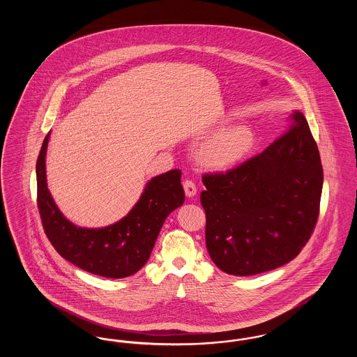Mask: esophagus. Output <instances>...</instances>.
Wrapping results in <instances>:
<instances>
[{
  "instance_id": "34e87169",
  "label": "esophagus",
  "mask_w": 357,
  "mask_h": 357,
  "mask_svg": "<svg viewBox=\"0 0 357 357\" xmlns=\"http://www.w3.org/2000/svg\"><path fill=\"white\" fill-rule=\"evenodd\" d=\"M183 188H185V192H186V195L188 198H192V197L197 194V186H195V183H194L192 181H190V179H186V181L183 182Z\"/></svg>"
}]
</instances>
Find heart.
Listing matches in <instances>:
<instances>
[{
	"label": "heart",
	"instance_id": "obj_1",
	"mask_svg": "<svg viewBox=\"0 0 357 357\" xmlns=\"http://www.w3.org/2000/svg\"><path fill=\"white\" fill-rule=\"evenodd\" d=\"M253 144L255 136L249 128L234 127L206 143L199 151V162L208 169H226L246 156Z\"/></svg>",
	"mask_w": 357,
	"mask_h": 357
}]
</instances>
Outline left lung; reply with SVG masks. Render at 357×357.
Segmentation results:
<instances>
[{
  "mask_svg": "<svg viewBox=\"0 0 357 357\" xmlns=\"http://www.w3.org/2000/svg\"><path fill=\"white\" fill-rule=\"evenodd\" d=\"M323 165L301 112L262 153L227 171L204 172L206 248L222 272L253 275L294 259L316 227Z\"/></svg>",
  "mask_w": 357,
  "mask_h": 357,
  "instance_id": "1",
  "label": "left lung"
}]
</instances>
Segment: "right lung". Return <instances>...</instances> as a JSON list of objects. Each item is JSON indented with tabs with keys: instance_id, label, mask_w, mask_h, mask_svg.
<instances>
[{
	"instance_id": "add662e5",
	"label": "right lung",
	"mask_w": 357,
	"mask_h": 357,
	"mask_svg": "<svg viewBox=\"0 0 357 357\" xmlns=\"http://www.w3.org/2000/svg\"><path fill=\"white\" fill-rule=\"evenodd\" d=\"M45 136L36 163L37 207L44 231L56 252L85 272L107 278H124L149 261L163 222L185 202L182 171L153 178L139 202L121 221L104 229H83L69 222L57 208L47 187Z\"/></svg>"
}]
</instances>
